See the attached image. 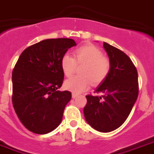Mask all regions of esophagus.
Instances as JSON below:
<instances>
[{
  "instance_id": "esophagus-1",
  "label": "esophagus",
  "mask_w": 154,
  "mask_h": 154,
  "mask_svg": "<svg viewBox=\"0 0 154 154\" xmlns=\"http://www.w3.org/2000/svg\"><path fill=\"white\" fill-rule=\"evenodd\" d=\"M72 98H75V97H78V94H76V93H72Z\"/></svg>"
}]
</instances>
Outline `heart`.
Here are the masks:
<instances>
[{"instance_id":"heart-1","label":"heart","mask_w":154,"mask_h":154,"mask_svg":"<svg viewBox=\"0 0 154 154\" xmlns=\"http://www.w3.org/2000/svg\"><path fill=\"white\" fill-rule=\"evenodd\" d=\"M76 64L83 65L80 70L81 76L67 79L64 83L66 90L74 93H80L90 86H97L107 77L110 71V61L103 56L102 51L93 45H85L75 50L73 57L64 54L61 58V67L63 73L70 77L76 68Z\"/></svg>"}]
</instances>
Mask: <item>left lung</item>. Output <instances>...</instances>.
Listing matches in <instances>:
<instances>
[{
  "label": "left lung",
  "instance_id": "8db88e82",
  "mask_svg": "<svg viewBox=\"0 0 154 154\" xmlns=\"http://www.w3.org/2000/svg\"><path fill=\"white\" fill-rule=\"evenodd\" d=\"M110 71L95 91L100 97L87 95L83 109L87 123L101 132H110L122 125L132 111L139 93L138 73L131 59L116 47L103 43Z\"/></svg>",
  "mask_w": 154,
  "mask_h": 154
}]
</instances>
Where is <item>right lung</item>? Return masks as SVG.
Segmentation results:
<instances>
[{
  "label": "right lung",
  "instance_id": "add662e5",
  "mask_svg": "<svg viewBox=\"0 0 154 154\" xmlns=\"http://www.w3.org/2000/svg\"><path fill=\"white\" fill-rule=\"evenodd\" d=\"M74 46L72 39H48L21 54L12 72V103L18 118L30 132L49 133L61 122L72 93L59 90L64 75L61 61Z\"/></svg>",
  "mask_w": 154,
  "mask_h": 154
}]
</instances>
